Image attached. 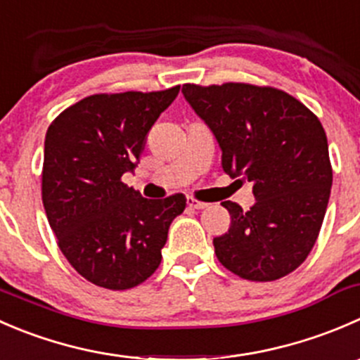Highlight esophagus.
I'll return each mask as SVG.
<instances>
[{
    "mask_svg": "<svg viewBox=\"0 0 360 360\" xmlns=\"http://www.w3.org/2000/svg\"><path fill=\"white\" fill-rule=\"evenodd\" d=\"M187 205L191 206V208H195V210H202V208H206V202H202V201H199V199H194V198H187Z\"/></svg>",
    "mask_w": 360,
    "mask_h": 360,
    "instance_id": "obj_1",
    "label": "esophagus"
}]
</instances>
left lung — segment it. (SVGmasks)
<instances>
[{"instance_id": "1", "label": "left lung", "mask_w": 360, "mask_h": 360, "mask_svg": "<svg viewBox=\"0 0 360 360\" xmlns=\"http://www.w3.org/2000/svg\"><path fill=\"white\" fill-rule=\"evenodd\" d=\"M181 92L219 141L224 172L250 181L255 195L248 212L222 202L231 227L213 238L217 259L252 282L292 273L319 238L333 185L320 120L275 87L185 84Z\"/></svg>"}]
</instances>
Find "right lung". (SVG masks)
<instances>
[{
  "label": "right lung",
  "instance_id": "add662e5",
  "mask_svg": "<svg viewBox=\"0 0 360 360\" xmlns=\"http://www.w3.org/2000/svg\"><path fill=\"white\" fill-rule=\"evenodd\" d=\"M180 85L94 94L56 117L45 136L41 199L64 257L94 285L126 290L161 264L185 195L141 198L122 175L138 165L148 131Z\"/></svg>",
  "mask_w": 360,
  "mask_h": 360
}]
</instances>
